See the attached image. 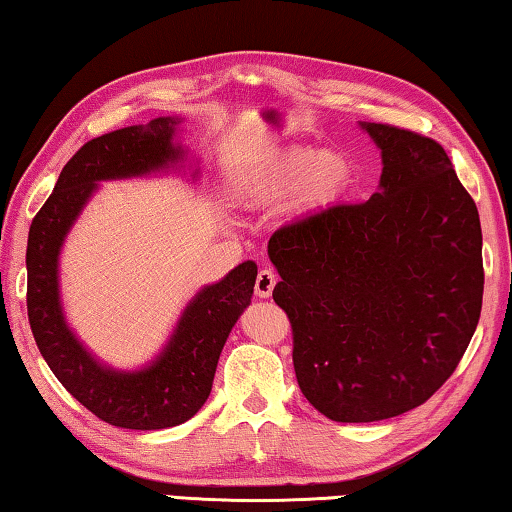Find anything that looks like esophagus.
Returning a JSON list of instances; mask_svg holds the SVG:
<instances>
[{"mask_svg": "<svg viewBox=\"0 0 512 512\" xmlns=\"http://www.w3.org/2000/svg\"><path fill=\"white\" fill-rule=\"evenodd\" d=\"M277 284V275L271 271V268H264V271L257 273V280H255V293L259 298H268L273 293Z\"/></svg>", "mask_w": 512, "mask_h": 512, "instance_id": "1", "label": "esophagus"}]
</instances>
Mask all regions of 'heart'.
<instances>
[{
  "instance_id": "1",
  "label": "heart",
  "mask_w": 512,
  "mask_h": 512,
  "mask_svg": "<svg viewBox=\"0 0 512 512\" xmlns=\"http://www.w3.org/2000/svg\"><path fill=\"white\" fill-rule=\"evenodd\" d=\"M352 183V164L343 153L293 149L266 162L241 183L248 203L268 205L300 189L302 201L325 205L339 198Z\"/></svg>"
}]
</instances>
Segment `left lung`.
Listing matches in <instances>:
<instances>
[{"label":"left lung","mask_w":512,"mask_h":512,"mask_svg":"<svg viewBox=\"0 0 512 512\" xmlns=\"http://www.w3.org/2000/svg\"><path fill=\"white\" fill-rule=\"evenodd\" d=\"M361 128L381 151L379 192L268 241L298 386L336 422L427 402L470 345L483 300L479 210L443 146L388 124Z\"/></svg>","instance_id":"obj_1"}]
</instances>
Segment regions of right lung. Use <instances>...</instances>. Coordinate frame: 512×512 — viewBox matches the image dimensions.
I'll list each match as a JSON object with an SVG mask.
<instances>
[{
	"label": "right lung",
	"instance_id": "add662e5",
	"mask_svg": "<svg viewBox=\"0 0 512 512\" xmlns=\"http://www.w3.org/2000/svg\"><path fill=\"white\" fill-rule=\"evenodd\" d=\"M178 124L176 117H158L83 144L29 228L27 309L38 350L85 409L121 429H167L194 418L210 397L221 350L250 305L257 277L255 262H244L198 291L160 357L142 370L103 366L69 329L58 289V255L69 228L101 180L146 176L183 160V146L173 144Z\"/></svg>",
	"mask_w": 512,
	"mask_h": 512
}]
</instances>
